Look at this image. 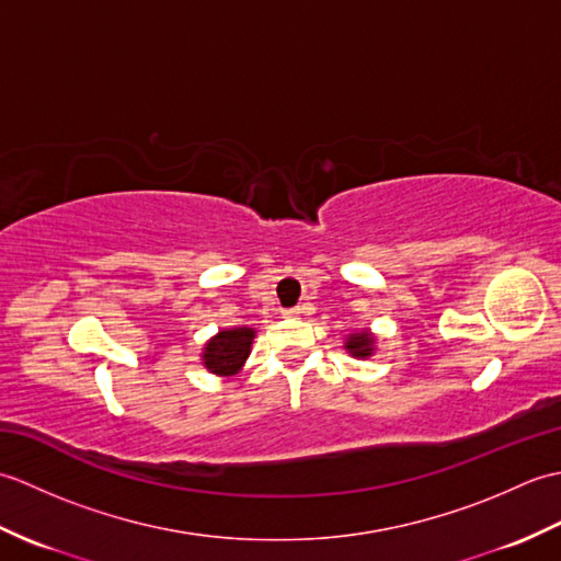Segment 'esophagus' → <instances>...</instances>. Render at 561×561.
<instances>
[{
  "instance_id": "34e87169",
  "label": "esophagus",
  "mask_w": 561,
  "mask_h": 561,
  "mask_svg": "<svg viewBox=\"0 0 561 561\" xmlns=\"http://www.w3.org/2000/svg\"><path fill=\"white\" fill-rule=\"evenodd\" d=\"M301 313H306L304 306H294V308H284V316L287 318H299Z\"/></svg>"
}]
</instances>
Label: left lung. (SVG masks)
Here are the masks:
<instances>
[{
  "label": "left lung",
  "instance_id": "obj_1",
  "mask_svg": "<svg viewBox=\"0 0 561 561\" xmlns=\"http://www.w3.org/2000/svg\"><path fill=\"white\" fill-rule=\"evenodd\" d=\"M374 347H376V337L368 330L352 332L347 342H344V350H347L352 356H356V359H366V356H371Z\"/></svg>",
  "mask_w": 561,
  "mask_h": 561
}]
</instances>
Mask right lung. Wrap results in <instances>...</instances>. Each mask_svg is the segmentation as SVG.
I'll use <instances>...</instances> for the list:
<instances>
[{
	"label": "right lung",
	"mask_w": 561,
	"mask_h": 561,
	"mask_svg": "<svg viewBox=\"0 0 561 561\" xmlns=\"http://www.w3.org/2000/svg\"><path fill=\"white\" fill-rule=\"evenodd\" d=\"M255 340L253 328H233V330H219L205 350H202V364L207 371L217 376H233L241 371L250 354V344Z\"/></svg>",
	"instance_id": "obj_1"
}]
</instances>
